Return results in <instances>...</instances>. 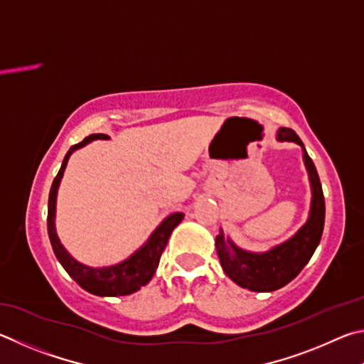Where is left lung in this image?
I'll list each match as a JSON object with an SVG mask.
<instances>
[{"instance_id": "8db88e82", "label": "left lung", "mask_w": 364, "mask_h": 364, "mask_svg": "<svg viewBox=\"0 0 364 364\" xmlns=\"http://www.w3.org/2000/svg\"><path fill=\"white\" fill-rule=\"evenodd\" d=\"M277 139L279 142L286 140V142H296L302 146L304 163L309 171L311 186V205L307 222L299 228L294 237L265 252L241 250L230 238L225 237L222 228L215 238V250H218L220 265L227 277L241 288L256 292L277 291L301 273L304 267L309 264L310 257L314 256L316 246L320 245L324 213H326L320 177L301 137L289 127H279Z\"/></svg>"}]
</instances>
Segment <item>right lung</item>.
I'll use <instances>...</instances> for the list:
<instances>
[{
	"label": "right lung",
	"mask_w": 364,
	"mask_h": 364,
	"mask_svg": "<svg viewBox=\"0 0 364 364\" xmlns=\"http://www.w3.org/2000/svg\"><path fill=\"white\" fill-rule=\"evenodd\" d=\"M95 139H110L107 134H91L86 137L82 142L73 145L72 149L63 158L62 166L57 176L54 178L53 186H50L49 192V201H48V233L50 245H53L54 254L59 262L62 264L63 269L72 277L76 283H78L82 289L95 296H127L132 292L139 291L142 286L150 282L151 277L155 275V270L158 269L159 257L164 251L168 240L174 228L181 224L183 219L182 213H174L166 218L161 224L156 227V230L150 235V238L146 240V243L140 247L139 251L132 254L131 257H127L123 262L112 267H102V269H92V267L82 265L78 260H75L67 252L65 247L60 245V240L55 233V198H57V188H59L60 178L65 171V166L70 155L75 150L81 149L86 144Z\"/></svg>",
	"instance_id": "add662e5"
}]
</instances>
